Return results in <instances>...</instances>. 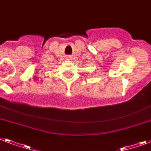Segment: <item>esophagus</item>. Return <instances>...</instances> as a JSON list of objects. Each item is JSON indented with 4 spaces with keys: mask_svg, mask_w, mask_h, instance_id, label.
Returning a JSON list of instances; mask_svg holds the SVG:
<instances>
[{
    "mask_svg": "<svg viewBox=\"0 0 151 151\" xmlns=\"http://www.w3.org/2000/svg\"><path fill=\"white\" fill-rule=\"evenodd\" d=\"M71 58L72 57L70 56H67V57H66V59H67V60H71Z\"/></svg>",
    "mask_w": 151,
    "mask_h": 151,
    "instance_id": "esophagus-1",
    "label": "esophagus"
}]
</instances>
